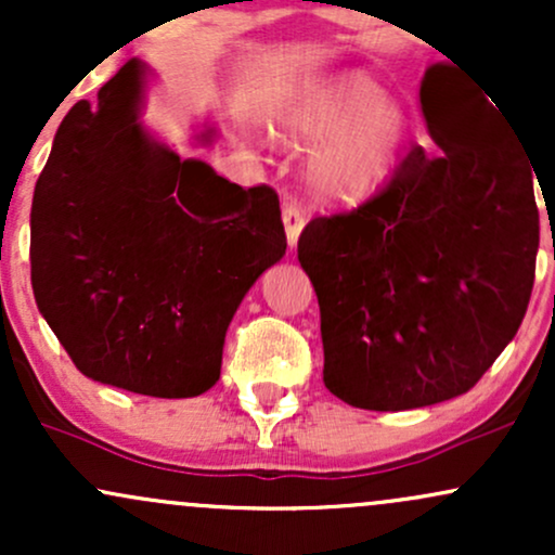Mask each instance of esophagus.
Returning a JSON list of instances; mask_svg holds the SVG:
<instances>
[{
  "label": "esophagus",
  "mask_w": 555,
  "mask_h": 555,
  "mask_svg": "<svg viewBox=\"0 0 555 555\" xmlns=\"http://www.w3.org/2000/svg\"><path fill=\"white\" fill-rule=\"evenodd\" d=\"M282 219H284V229H286V242H289V247H297L299 232H302V229H305V211H302V206H299L297 201H286L284 203V211H282Z\"/></svg>",
  "instance_id": "esophagus-1"
}]
</instances>
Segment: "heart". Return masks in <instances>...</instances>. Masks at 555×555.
<instances>
[{
  "instance_id": "obj_1",
  "label": "heart",
  "mask_w": 555,
  "mask_h": 555,
  "mask_svg": "<svg viewBox=\"0 0 555 555\" xmlns=\"http://www.w3.org/2000/svg\"><path fill=\"white\" fill-rule=\"evenodd\" d=\"M276 130L295 145H315L310 175L323 195L341 203L371 201L393 180L406 145L404 106L362 73L308 82L276 117Z\"/></svg>"
}]
</instances>
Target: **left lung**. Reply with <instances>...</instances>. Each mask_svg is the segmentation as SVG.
I'll return each instance as SVG.
<instances>
[{
    "label": "left lung",
    "mask_w": 555,
    "mask_h": 555,
    "mask_svg": "<svg viewBox=\"0 0 555 555\" xmlns=\"http://www.w3.org/2000/svg\"><path fill=\"white\" fill-rule=\"evenodd\" d=\"M420 104L436 154L412 145L378 195L318 216L297 242L321 308L323 384L360 410L467 393L517 336L532 295L530 154L499 104L467 101L438 67L425 73Z\"/></svg>",
    "instance_id": "1"
}]
</instances>
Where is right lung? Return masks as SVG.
I'll return each mask as SVG.
<instances>
[{"mask_svg": "<svg viewBox=\"0 0 555 555\" xmlns=\"http://www.w3.org/2000/svg\"><path fill=\"white\" fill-rule=\"evenodd\" d=\"M149 75L130 60L62 119L30 208V282L82 375L188 399L219 380L229 323L286 234L271 188L242 190L145 130Z\"/></svg>", "mask_w": 555, "mask_h": 555, "instance_id": "obj_1", "label": "right lung"}]
</instances>
